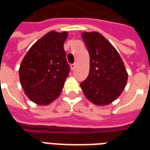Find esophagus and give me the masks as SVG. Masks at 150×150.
Instances as JSON below:
<instances>
[{"mask_svg": "<svg viewBox=\"0 0 150 150\" xmlns=\"http://www.w3.org/2000/svg\"><path fill=\"white\" fill-rule=\"evenodd\" d=\"M76 67H77V63H76V62H75V63H73V64L71 65V67L72 70H75V69L76 68Z\"/></svg>", "mask_w": 150, "mask_h": 150, "instance_id": "obj_1", "label": "esophagus"}]
</instances>
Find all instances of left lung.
Returning a JSON list of instances; mask_svg holds the SVG:
<instances>
[{
    "mask_svg": "<svg viewBox=\"0 0 150 150\" xmlns=\"http://www.w3.org/2000/svg\"><path fill=\"white\" fill-rule=\"evenodd\" d=\"M82 38L90 56L88 78L80 87L92 104L105 106L116 100L128 81L121 57L116 48L98 32H83Z\"/></svg>",
    "mask_w": 150,
    "mask_h": 150,
    "instance_id": "obj_1",
    "label": "left lung"
}]
</instances>
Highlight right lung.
Segmentation results:
<instances>
[{
	"label": "right lung",
	"mask_w": 150,
	"mask_h": 150,
	"mask_svg": "<svg viewBox=\"0 0 150 150\" xmlns=\"http://www.w3.org/2000/svg\"><path fill=\"white\" fill-rule=\"evenodd\" d=\"M67 31H50L28 50L19 68L20 82L25 94L42 106L55 100L68 76L69 65L63 45Z\"/></svg>",
	"instance_id": "1"
}]
</instances>
